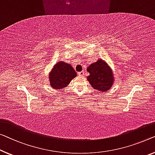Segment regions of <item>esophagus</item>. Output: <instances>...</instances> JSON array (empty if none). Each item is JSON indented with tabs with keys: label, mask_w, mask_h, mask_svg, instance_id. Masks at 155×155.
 I'll return each mask as SVG.
<instances>
[{
	"label": "esophagus",
	"mask_w": 155,
	"mask_h": 155,
	"mask_svg": "<svg viewBox=\"0 0 155 155\" xmlns=\"http://www.w3.org/2000/svg\"><path fill=\"white\" fill-rule=\"evenodd\" d=\"M78 75L80 76V77H84V71H79V72H78Z\"/></svg>",
	"instance_id": "1"
}]
</instances>
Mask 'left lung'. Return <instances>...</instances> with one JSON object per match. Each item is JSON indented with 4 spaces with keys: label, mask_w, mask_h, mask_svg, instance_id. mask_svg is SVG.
I'll use <instances>...</instances> for the list:
<instances>
[{
    "label": "left lung",
    "mask_w": 155,
    "mask_h": 155,
    "mask_svg": "<svg viewBox=\"0 0 155 155\" xmlns=\"http://www.w3.org/2000/svg\"><path fill=\"white\" fill-rule=\"evenodd\" d=\"M87 71L90 75L87 77L92 88L100 92L109 91L115 81L112 69L107 62L102 59L97 61L87 67Z\"/></svg>",
    "instance_id": "8db88e82"
}]
</instances>
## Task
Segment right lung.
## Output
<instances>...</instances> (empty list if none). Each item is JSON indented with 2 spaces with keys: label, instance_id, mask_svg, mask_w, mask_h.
I'll return each instance as SVG.
<instances>
[{
  "label": "right lung",
  "instance_id": "1",
  "mask_svg": "<svg viewBox=\"0 0 155 155\" xmlns=\"http://www.w3.org/2000/svg\"><path fill=\"white\" fill-rule=\"evenodd\" d=\"M77 76L72 66L64 61L55 63L48 74L50 85L54 89H63Z\"/></svg>",
  "mask_w": 155,
  "mask_h": 155
}]
</instances>
